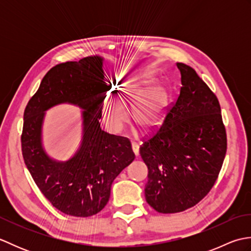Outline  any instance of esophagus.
I'll list each match as a JSON object with an SVG mask.
<instances>
[{
  "label": "esophagus",
  "instance_id": "1",
  "mask_svg": "<svg viewBox=\"0 0 251 251\" xmlns=\"http://www.w3.org/2000/svg\"><path fill=\"white\" fill-rule=\"evenodd\" d=\"M131 148H132V151H134V153H135V155L136 156L139 155V146H138V143L132 142L131 143Z\"/></svg>",
  "mask_w": 251,
  "mask_h": 251
}]
</instances>
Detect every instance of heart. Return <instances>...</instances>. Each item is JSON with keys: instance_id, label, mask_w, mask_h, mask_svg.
Instances as JSON below:
<instances>
[{"instance_id": "1", "label": "heart", "mask_w": 251, "mask_h": 251, "mask_svg": "<svg viewBox=\"0 0 251 251\" xmlns=\"http://www.w3.org/2000/svg\"><path fill=\"white\" fill-rule=\"evenodd\" d=\"M121 101L109 98L102 108L103 121L109 130L119 134L129 120L126 104L132 105V119L145 130H153L163 122L168 105V94L162 85L155 84L151 74L126 83L121 89Z\"/></svg>"}]
</instances>
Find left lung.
I'll return each mask as SVG.
<instances>
[{"label": "left lung", "mask_w": 251, "mask_h": 251, "mask_svg": "<svg viewBox=\"0 0 251 251\" xmlns=\"http://www.w3.org/2000/svg\"><path fill=\"white\" fill-rule=\"evenodd\" d=\"M177 67L180 94L140 147L148 166L146 200L161 214L184 211L209 193L227 146L217 96L193 68L181 62Z\"/></svg>", "instance_id": "1"}]
</instances>
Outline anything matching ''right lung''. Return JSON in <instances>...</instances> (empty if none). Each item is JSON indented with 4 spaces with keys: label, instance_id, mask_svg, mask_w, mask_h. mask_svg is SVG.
I'll use <instances>...</instances> for the list:
<instances>
[{
    "label": "right lung",
    "instance_id": "1",
    "mask_svg": "<svg viewBox=\"0 0 251 251\" xmlns=\"http://www.w3.org/2000/svg\"><path fill=\"white\" fill-rule=\"evenodd\" d=\"M109 87L111 84L108 86L103 79L102 58L62 62L45 74L25 109L21 151L25 166L42 194L69 216L85 218L102 210L109 201L112 182L135 159L128 138L100 128ZM62 102L84 109V135L76 155L59 163L45 154L40 129L44 112Z\"/></svg>",
    "mask_w": 251,
    "mask_h": 251
}]
</instances>
